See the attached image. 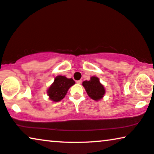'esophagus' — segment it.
I'll return each instance as SVG.
<instances>
[{"label":"esophagus","mask_w":154,"mask_h":154,"mask_svg":"<svg viewBox=\"0 0 154 154\" xmlns=\"http://www.w3.org/2000/svg\"><path fill=\"white\" fill-rule=\"evenodd\" d=\"M77 84H81V83H82V80H81V79H80V80H77Z\"/></svg>","instance_id":"obj_1"}]
</instances>
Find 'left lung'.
I'll list each match as a JSON object with an SVG mask.
<instances>
[{
    "label": "left lung",
    "instance_id": "obj_1",
    "mask_svg": "<svg viewBox=\"0 0 154 154\" xmlns=\"http://www.w3.org/2000/svg\"><path fill=\"white\" fill-rule=\"evenodd\" d=\"M82 85L89 97L95 101L100 100L105 94L103 86L100 83L98 77H91L89 81L83 82Z\"/></svg>",
    "mask_w": 154,
    "mask_h": 154
}]
</instances>
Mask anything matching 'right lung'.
Wrapping results in <instances>:
<instances>
[{
	"label": "right lung",
	"instance_id": "1",
	"mask_svg": "<svg viewBox=\"0 0 154 154\" xmlns=\"http://www.w3.org/2000/svg\"><path fill=\"white\" fill-rule=\"evenodd\" d=\"M75 81L72 79H68L64 76H57L55 78L54 82L48 89V95L53 101H60L66 95L67 90L72 86L75 85Z\"/></svg>",
	"mask_w": 154,
	"mask_h": 154
}]
</instances>
